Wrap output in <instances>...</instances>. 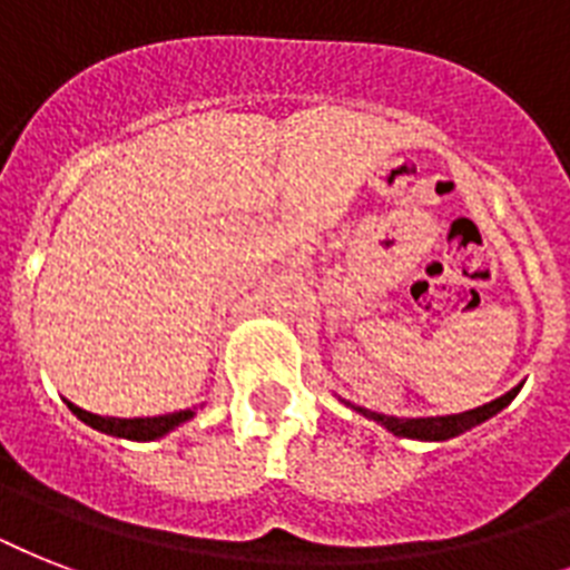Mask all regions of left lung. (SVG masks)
<instances>
[{"label":"left lung","instance_id":"obj_1","mask_svg":"<svg viewBox=\"0 0 570 570\" xmlns=\"http://www.w3.org/2000/svg\"><path fill=\"white\" fill-rule=\"evenodd\" d=\"M523 384L512 387L509 393H503L494 402H488V405L470 407V411H461V414H446V416H390V414H379V411H370V407L352 405L346 399H340V402H346L352 411L357 414H364L366 420H373V423L384 425L390 434H396V438H411V441H450V438H459V434L470 432L473 425L485 423L494 414H500L514 396H518V390Z\"/></svg>","mask_w":570,"mask_h":570}]
</instances>
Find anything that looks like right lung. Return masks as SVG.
<instances>
[{
	"label": "right lung",
	"instance_id": "obj_1",
	"mask_svg": "<svg viewBox=\"0 0 570 570\" xmlns=\"http://www.w3.org/2000/svg\"><path fill=\"white\" fill-rule=\"evenodd\" d=\"M67 402V399H65ZM67 407L73 411L82 423H88L91 429L102 434H111V438H127V441H156V438H165L168 432H174L177 425L189 423L195 416V407H186V411H174V414L163 416H129V420H120V416H100L91 414V411H82L73 402H67Z\"/></svg>",
	"mask_w": 570,
	"mask_h": 570
}]
</instances>
